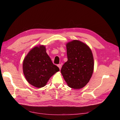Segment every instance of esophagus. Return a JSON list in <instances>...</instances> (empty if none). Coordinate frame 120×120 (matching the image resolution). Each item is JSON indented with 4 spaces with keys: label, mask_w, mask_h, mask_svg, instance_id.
Returning a JSON list of instances; mask_svg holds the SVG:
<instances>
[{
    "label": "esophagus",
    "mask_w": 120,
    "mask_h": 120,
    "mask_svg": "<svg viewBox=\"0 0 120 120\" xmlns=\"http://www.w3.org/2000/svg\"><path fill=\"white\" fill-rule=\"evenodd\" d=\"M58 67H59V69H60V70H61V67H62V66H61V64H58Z\"/></svg>",
    "instance_id": "esophagus-1"
}]
</instances>
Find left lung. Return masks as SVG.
I'll use <instances>...</instances> for the list:
<instances>
[{
	"label": "left lung",
	"mask_w": 120,
	"mask_h": 120,
	"mask_svg": "<svg viewBox=\"0 0 120 120\" xmlns=\"http://www.w3.org/2000/svg\"><path fill=\"white\" fill-rule=\"evenodd\" d=\"M68 61L61 73L69 87L74 89L84 87L90 80L94 68L91 50L85 43L73 40L67 44Z\"/></svg>",
	"instance_id": "obj_1"
}]
</instances>
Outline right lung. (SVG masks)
<instances>
[{"label": "right lung", "instance_id": "add662e5", "mask_svg": "<svg viewBox=\"0 0 120 120\" xmlns=\"http://www.w3.org/2000/svg\"><path fill=\"white\" fill-rule=\"evenodd\" d=\"M22 68L28 82L39 88L44 86L49 78L59 71L57 66L52 63L43 45L35 47L30 51L24 59Z\"/></svg>", "mask_w": 120, "mask_h": 120}]
</instances>
